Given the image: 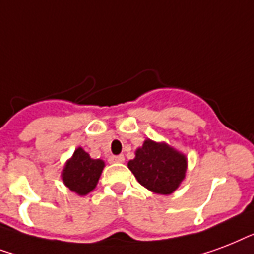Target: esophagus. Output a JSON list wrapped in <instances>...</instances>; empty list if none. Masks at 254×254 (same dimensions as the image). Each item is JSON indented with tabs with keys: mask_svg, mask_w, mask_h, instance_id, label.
Segmentation results:
<instances>
[{
	"mask_svg": "<svg viewBox=\"0 0 254 254\" xmlns=\"http://www.w3.org/2000/svg\"><path fill=\"white\" fill-rule=\"evenodd\" d=\"M110 163H123L125 162V156L123 155H113L110 156Z\"/></svg>",
	"mask_w": 254,
	"mask_h": 254,
	"instance_id": "1",
	"label": "esophagus"
}]
</instances>
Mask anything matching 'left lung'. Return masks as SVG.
<instances>
[{
	"label": "left lung",
	"instance_id": "8db88e82",
	"mask_svg": "<svg viewBox=\"0 0 254 254\" xmlns=\"http://www.w3.org/2000/svg\"><path fill=\"white\" fill-rule=\"evenodd\" d=\"M128 168L137 182L155 193H172L186 176V156L164 143L145 140Z\"/></svg>",
	"mask_w": 254,
	"mask_h": 254
}]
</instances>
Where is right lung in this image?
<instances>
[{
	"instance_id": "add662e5",
	"label": "right lung",
	"mask_w": 254,
	"mask_h": 254,
	"mask_svg": "<svg viewBox=\"0 0 254 254\" xmlns=\"http://www.w3.org/2000/svg\"><path fill=\"white\" fill-rule=\"evenodd\" d=\"M105 163L100 159H91L87 152L78 148L66 163L62 179L66 186L78 194H87L95 188Z\"/></svg>"
}]
</instances>
